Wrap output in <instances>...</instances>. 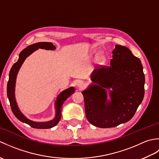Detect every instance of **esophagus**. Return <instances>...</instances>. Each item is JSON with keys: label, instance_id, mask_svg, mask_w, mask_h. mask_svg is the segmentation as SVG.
Returning a JSON list of instances; mask_svg holds the SVG:
<instances>
[{"label": "esophagus", "instance_id": "1", "mask_svg": "<svg viewBox=\"0 0 159 159\" xmlns=\"http://www.w3.org/2000/svg\"><path fill=\"white\" fill-rule=\"evenodd\" d=\"M77 85L80 87V88H83V87L85 86V83H84L83 80H80V81L78 82Z\"/></svg>", "mask_w": 159, "mask_h": 159}]
</instances>
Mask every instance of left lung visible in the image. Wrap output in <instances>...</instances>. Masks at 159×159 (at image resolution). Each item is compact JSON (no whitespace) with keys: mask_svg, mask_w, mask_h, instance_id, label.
<instances>
[{"mask_svg":"<svg viewBox=\"0 0 159 159\" xmlns=\"http://www.w3.org/2000/svg\"><path fill=\"white\" fill-rule=\"evenodd\" d=\"M110 66L93 71L96 84L82 92L87 119L93 126L112 128L127 122L134 116L144 96L145 76L140 59L126 46L116 45ZM111 89V102L105 88Z\"/></svg>","mask_w":159,"mask_h":159,"instance_id":"obj_1","label":"left lung"}]
</instances>
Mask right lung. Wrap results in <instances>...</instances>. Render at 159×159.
I'll list each match as a JSON object with an SVG mask.
<instances>
[{"label":"right lung","mask_w":159,"mask_h":159,"mask_svg":"<svg viewBox=\"0 0 159 159\" xmlns=\"http://www.w3.org/2000/svg\"><path fill=\"white\" fill-rule=\"evenodd\" d=\"M38 48H42L46 50H55V46H54L50 42H38L36 43H33L32 45H30L24 49L20 53L19 59L18 61L16 62L11 67V70L9 72V80L7 83V97L10 102V106L13 113L18 119L21 121L22 122L26 123L29 124L30 126L38 129H47L50 128L53 126H56L59 121L61 117V107L63 104L64 101L66 100L68 97H70L74 92V87H70V88L66 89L61 93L57 96V100L55 102V107H56V116L55 119L51 121H46V122H35L27 119L26 117L23 116V114L20 112L18 105H17L14 95L15 91V85H16V79L17 74L18 72V70L21 67L22 64L25 61L26 57L31 55Z\"/></svg>","instance_id":"right-lung-1"}]
</instances>
